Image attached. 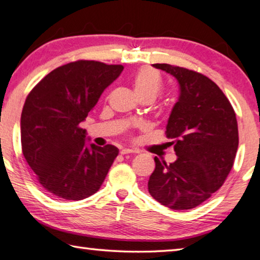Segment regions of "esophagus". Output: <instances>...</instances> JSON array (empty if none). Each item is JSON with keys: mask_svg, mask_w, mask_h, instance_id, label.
Listing matches in <instances>:
<instances>
[{"mask_svg": "<svg viewBox=\"0 0 260 260\" xmlns=\"http://www.w3.org/2000/svg\"><path fill=\"white\" fill-rule=\"evenodd\" d=\"M134 152H136V151L133 150V149H127V148L121 149V151H120L121 155H128V153H134Z\"/></svg>", "mask_w": 260, "mask_h": 260, "instance_id": "esophagus-1", "label": "esophagus"}]
</instances>
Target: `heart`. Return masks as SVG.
<instances>
[{
  "mask_svg": "<svg viewBox=\"0 0 260 260\" xmlns=\"http://www.w3.org/2000/svg\"><path fill=\"white\" fill-rule=\"evenodd\" d=\"M132 87L138 98L155 99L161 89V78L156 70L150 68H142L132 77Z\"/></svg>",
  "mask_w": 260,
  "mask_h": 260,
  "instance_id": "b5f03b06",
  "label": "heart"
}]
</instances>
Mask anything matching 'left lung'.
I'll list each match as a JSON object with an SVG mask.
<instances>
[{
	"label": "left lung",
	"instance_id": "1",
	"mask_svg": "<svg viewBox=\"0 0 260 260\" xmlns=\"http://www.w3.org/2000/svg\"><path fill=\"white\" fill-rule=\"evenodd\" d=\"M177 79L178 102L166 125L177 160L167 165L155 157L148 181L150 195L172 210L199 206L222 186L239 147L236 116L230 101L203 74L170 64H152Z\"/></svg>",
	"mask_w": 260,
	"mask_h": 260
}]
</instances>
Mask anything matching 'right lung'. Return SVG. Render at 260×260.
<instances>
[{
    "label": "right lung",
    "mask_w": 260,
    "mask_h": 260,
    "mask_svg": "<svg viewBox=\"0 0 260 260\" xmlns=\"http://www.w3.org/2000/svg\"><path fill=\"white\" fill-rule=\"evenodd\" d=\"M122 65L78 60L51 71L25 101L21 149L41 186L57 199L80 201L99 190L119 149L87 143L80 127Z\"/></svg>",
    "instance_id": "obj_1"
}]
</instances>
